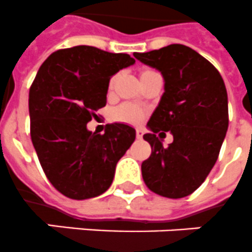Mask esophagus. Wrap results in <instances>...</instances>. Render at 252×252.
I'll return each mask as SVG.
<instances>
[{
    "instance_id": "34e87169",
    "label": "esophagus",
    "mask_w": 252,
    "mask_h": 252,
    "mask_svg": "<svg viewBox=\"0 0 252 252\" xmlns=\"http://www.w3.org/2000/svg\"><path fill=\"white\" fill-rule=\"evenodd\" d=\"M142 136H144V130L136 129V137H137V138H138V140H141V138H142Z\"/></svg>"
}]
</instances>
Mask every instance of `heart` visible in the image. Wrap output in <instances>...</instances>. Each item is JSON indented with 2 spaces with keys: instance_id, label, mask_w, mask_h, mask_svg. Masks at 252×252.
Listing matches in <instances>:
<instances>
[{
  "instance_id": "heart-1",
  "label": "heart",
  "mask_w": 252,
  "mask_h": 252,
  "mask_svg": "<svg viewBox=\"0 0 252 252\" xmlns=\"http://www.w3.org/2000/svg\"><path fill=\"white\" fill-rule=\"evenodd\" d=\"M153 73H157L153 69H144L141 72V80L145 77L150 76ZM119 79V75H114L108 81V91H112L115 87L116 81ZM145 118V111L138 106L132 105V103H123L111 112V120L116 123H124V124H129V126H137L140 124Z\"/></svg>"
}]
</instances>
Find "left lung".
I'll list each match as a JSON object with an SVG mask.
<instances>
[{"label": "left lung", "instance_id": "1", "mask_svg": "<svg viewBox=\"0 0 252 252\" xmlns=\"http://www.w3.org/2000/svg\"><path fill=\"white\" fill-rule=\"evenodd\" d=\"M133 55L164 79V93L147 123L151 133L144 134L151 146L141 165L144 181L161 197H188L211 172L228 130L224 80L212 63L185 45ZM164 131L174 136L168 148L156 137Z\"/></svg>", "mask_w": 252, "mask_h": 252}]
</instances>
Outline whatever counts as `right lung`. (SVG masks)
<instances>
[{"label": "right lung", "mask_w": 252, "mask_h": 252, "mask_svg": "<svg viewBox=\"0 0 252 252\" xmlns=\"http://www.w3.org/2000/svg\"><path fill=\"white\" fill-rule=\"evenodd\" d=\"M134 62L128 54L87 45L61 49L41 64L31 85L32 144L49 181L71 199L105 193L136 138V130L120 123L107 124L103 134L87 128L106 106L112 75Z\"/></svg>", "instance_id": "1"}]
</instances>
